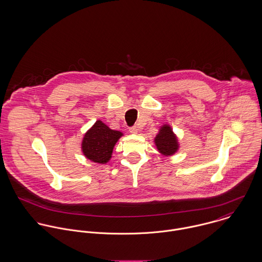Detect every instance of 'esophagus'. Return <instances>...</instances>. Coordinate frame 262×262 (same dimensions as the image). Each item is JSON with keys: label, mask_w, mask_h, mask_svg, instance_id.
I'll return each instance as SVG.
<instances>
[{"label": "esophagus", "mask_w": 262, "mask_h": 262, "mask_svg": "<svg viewBox=\"0 0 262 262\" xmlns=\"http://www.w3.org/2000/svg\"><path fill=\"white\" fill-rule=\"evenodd\" d=\"M129 132L132 133V134H137V133H138V128H137L136 126H133V127H131V128L129 129Z\"/></svg>", "instance_id": "obj_1"}]
</instances>
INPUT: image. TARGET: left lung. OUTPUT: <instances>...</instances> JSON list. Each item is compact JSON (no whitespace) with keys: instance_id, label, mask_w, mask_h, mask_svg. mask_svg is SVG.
Masks as SVG:
<instances>
[{"instance_id":"8db88e82","label":"left lung","mask_w":262,"mask_h":262,"mask_svg":"<svg viewBox=\"0 0 262 262\" xmlns=\"http://www.w3.org/2000/svg\"><path fill=\"white\" fill-rule=\"evenodd\" d=\"M154 143L159 153L164 156L173 155L180 148L178 137L168 124H164L160 127L154 138Z\"/></svg>"}]
</instances>
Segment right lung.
<instances>
[{"label":"right lung","instance_id":"add662e5","mask_svg":"<svg viewBox=\"0 0 262 262\" xmlns=\"http://www.w3.org/2000/svg\"><path fill=\"white\" fill-rule=\"evenodd\" d=\"M122 136V132L113 130L98 120L83 135L81 151L91 161L105 164L111 159L114 146Z\"/></svg>","mask_w":262,"mask_h":262}]
</instances>
